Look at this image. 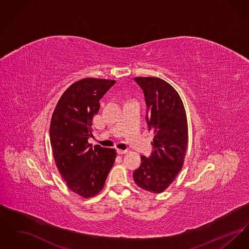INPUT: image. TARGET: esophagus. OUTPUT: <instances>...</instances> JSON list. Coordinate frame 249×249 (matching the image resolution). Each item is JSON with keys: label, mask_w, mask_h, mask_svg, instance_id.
<instances>
[{"label": "esophagus", "mask_w": 249, "mask_h": 249, "mask_svg": "<svg viewBox=\"0 0 249 249\" xmlns=\"http://www.w3.org/2000/svg\"><path fill=\"white\" fill-rule=\"evenodd\" d=\"M117 152H118V154L119 155L126 154V153H127V150H122V149H117Z\"/></svg>", "instance_id": "esophagus-1"}]
</instances>
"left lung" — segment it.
<instances>
[{
  "label": "left lung",
  "instance_id": "obj_1",
  "mask_svg": "<svg viewBox=\"0 0 249 249\" xmlns=\"http://www.w3.org/2000/svg\"><path fill=\"white\" fill-rule=\"evenodd\" d=\"M146 105L148 130L154 131L149 157L141 156L133 173L136 185L153 193L165 190L180 172L188 147V121L178 91L159 77H135Z\"/></svg>",
  "mask_w": 249,
  "mask_h": 249
}]
</instances>
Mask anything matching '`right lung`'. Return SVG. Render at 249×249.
Here are the masks:
<instances>
[{"label": "right lung", "mask_w": 249, "mask_h": 249, "mask_svg": "<svg viewBox=\"0 0 249 249\" xmlns=\"http://www.w3.org/2000/svg\"><path fill=\"white\" fill-rule=\"evenodd\" d=\"M115 80L84 78L61 95L50 122V143L55 162L68 188L84 198L103 190L117 157L114 148L89 143L100 100Z\"/></svg>", "instance_id": "add662e5"}]
</instances>
